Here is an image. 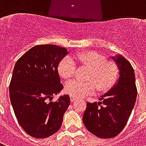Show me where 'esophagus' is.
<instances>
[{
	"label": "esophagus",
	"mask_w": 146,
	"mask_h": 146,
	"mask_svg": "<svg viewBox=\"0 0 146 146\" xmlns=\"http://www.w3.org/2000/svg\"><path fill=\"white\" fill-rule=\"evenodd\" d=\"M76 97H74V96H72V95H70V101L71 102H73L74 101H76Z\"/></svg>",
	"instance_id": "1"
}]
</instances>
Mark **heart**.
Wrapping results in <instances>:
<instances>
[{"instance_id":"heart-1","label":"heart","mask_w":146,"mask_h":146,"mask_svg":"<svg viewBox=\"0 0 146 146\" xmlns=\"http://www.w3.org/2000/svg\"><path fill=\"white\" fill-rule=\"evenodd\" d=\"M75 59L81 66L90 69L86 76L87 82L71 81L65 86V92L74 97H82L94 93L95 89L98 92H107L113 87L118 76L117 67L113 63L106 62L104 56L95 51H82L66 56L58 64V73L63 79L70 80L76 71Z\"/></svg>"}]
</instances>
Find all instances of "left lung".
<instances>
[{
  "instance_id": "left-lung-1",
  "label": "left lung",
  "mask_w": 146,
  "mask_h": 146,
  "mask_svg": "<svg viewBox=\"0 0 146 146\" xmlns=\"http://www.w3.org/2000/svg\"><path fill=\"white\" fill-rule=\"evenodd\" d=\"M119 70V79L98 102H88L83 116L86 128L100 138L119 135L127 124L137 98L134 69L123 57H112Z\"/></svg>"
}]
</instances>
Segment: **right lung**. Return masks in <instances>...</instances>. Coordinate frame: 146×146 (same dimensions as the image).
I'll list each match as a JSON object with an SVG mask.
<instances>
[{"instance_id":"1","label":"right lung","mask_w":146,"mask_h":146,"mask_svg":"<svg viewBox=\"0 0 146 146\" xmlns=\"http://www.w3.org/2000/svg\"><path fill=\"white\" fill-rule=\"evenodd\" d=\"M67 54L66 48L57 45H36L15 65L9 85L10 101L19 125L33 138H48L62 123L70 96L49 100L63 88L58 66Z\"/></svg>"}]
</instances>
